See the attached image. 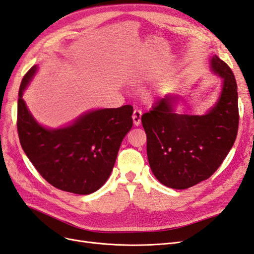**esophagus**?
<instances>
[{"instance_id": "1", "label": "esophagus", "mask_w": 254, "mask_h": 254, "mask_svg": "<svg viewBox=\"0 0 254 254\" xmlns=\"http://www.w3.org/2000/svg\"><path fill=\"white\" fill-rule=\"evenodd\" d=\"M141 118H142V111L139 109H134L132 114V120L134 126H139L141 124Z\"/></svg>"}]
</instances>
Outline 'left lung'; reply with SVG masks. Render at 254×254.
<instances>
[{
    "label": "left lung",
    "instance_id": "8db88e82",
    "mask_svg": "<svg viewBox=\"0 0 254 254\" xmlns=\"http://www.w3.org/2000/svg\"><path fill=\"white\" fill-rule=\"evenodd\" d=\"M211 68L222 79V88L205 114L177 113L179 96L167 94L142 115L150 168L167 188L184 190L210 178L235 142L240 115L234 74L216 55Z\"/></svg>",
    "mask_w": 254,
    "mask_h": 254
}]
</instances>
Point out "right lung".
Here are the masks:
<instances>
[{"instance_id": "right-lung-1", "label": "right lung", "mask_w": 254, "mask_h": 254, "mask_svg": "<svg viewBox=\"0 0 254 254\" xmlns=\"http://www.w3.org/2000/svg\"><path fill=\"white\" fill-rule=\"evenodd\" d=\"M37 70V65L30 67L19 89L17 127L22 148L53 187L78 195L94 193L108 180L121 143L132 127V106L89 111L65 127L45 128L23 99Z\"/></svg>"}]
</instances>
